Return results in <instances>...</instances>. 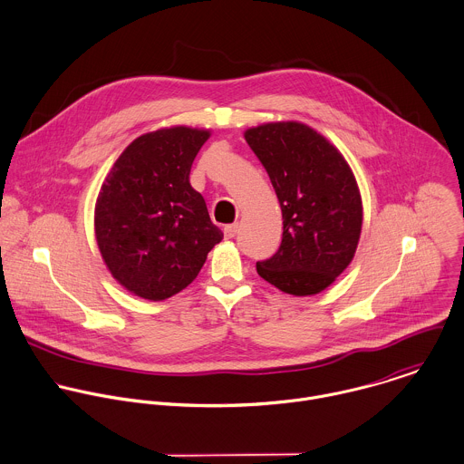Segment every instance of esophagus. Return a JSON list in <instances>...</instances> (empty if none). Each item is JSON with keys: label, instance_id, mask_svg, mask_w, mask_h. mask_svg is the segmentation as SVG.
Wrapping results in <instances>:
<instances>
[{"label": "esophagus", "instance_id": "34e87169", "mask_svg": "<svg viewBox=\"0 0 464 464\" xmlns=\"http://www.w3.org/2000/svg\"><path fill=\"white\" fill-rule=\"evenodd\" d=\"M237 233H238V224H229V226H226V227H224V235H226V238H235V237H237Z\"/></svg>", "mask_w": 464, "mask_h": 464}]
</instances>
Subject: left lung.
Returning <instances> with one entry per match:
<instances>
[{
	"label": "left lung",
	"instance_id": "left-lung-1",
	"mask_svg": "<svg viewBox=\"0 0 464 464\" xmlns=\"http://www.w3.org/2000/svg\"><path fill=\"white\" fill-rule=\"evenodd\" d=\"M278 195V253L256 264L262 278L292 295H314L352 264L362 231V198L344 156L301 121L244 132Z\"/></svg>",
	"mask_w": 464,
	"mask_h": 464
}]
</instances>
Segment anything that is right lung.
I'll return each mask as SVG.
<instances>
[{"label": "right lung", "mask_w": 464, "mask_h": 464, "mask_svg": "<svg viewBox=\"0 0 464 464\" xmlns=\"http://www.w3.org/2000/svg\"><path fill=\"white\" fill-rule=\"evenodd\" d=\"M211 136L165 127L136 138L116 160L94 204V235L112 278L138 297L181 292L222 240L189 185L191 163Z\"/></svg>", "instance_id": "add662e5"}]
</instances>
